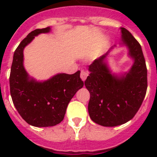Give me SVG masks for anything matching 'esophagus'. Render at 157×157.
Returning a JSON list of instances; mask_svg holds the SVG:
<instances>
[{"label":"esophagus","instance_id":"34e87169","mask_svg":"<svg viewBox=\"0 0 157 157\" xmlns=\"http://www.w3.org/2000/svg\"><path fill=\"white\" fill-rule=\"evenodd\" d=\"M88 71H81V75H80V77H81L82 80L83 82H85L87 76H88Z\"/></svg>","mask_w":157,"mask_h":157}]
</instances>
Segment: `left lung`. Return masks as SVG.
<instances>
[{
	"label": "left lung",
	"mask_w": 157,
	"mask_h": 157,
	"mask_svg": "<svg viewBox=\"0 0 157 157\" xmlns=\"http://www.w3.org/2000/svg\"><path fill=\"white\" fill-rule=\"evenodd\" d=\"M120 46H126L133 64L121 75L112 73L108 63L112 46L90 66L85 86L90 94L88 112L94 123L116 127L130 121L140 109L147 90V69L142 49L127 29L120 27Z\"/></svg>",
	"instance_id": "8db88e82"
}]
</instances>
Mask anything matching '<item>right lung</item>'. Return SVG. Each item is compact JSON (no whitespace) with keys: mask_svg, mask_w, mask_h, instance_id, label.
<instances>
[{"mask_svg":"<svg viewBox=\"0 0 157 157\" xmlns=\"http://www.w3.org/2000/svg\"><path fill=\"white\" fill-rule=\"evenodd\" d=\"M50 31V27L37 29L20 42L14 52L9 78L11 96L16 110L28 124L37 127H52L60 123L71 98L84 85L80 71L72 75L59 73L47 80L37 81L25 70V47L36 36Z\"/></svg>","mask_w":157,"mask_h":157,"instance_id":"right-lung-1","label":"right lung"}]
</instances>
